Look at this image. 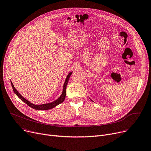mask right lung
I'll use <instances>...</instances> for the list:
<instances>
[{
    "mask_svg": "<svg viewBox=\"0 0 151 151\" xmlns=\"http://www.w3.org/2000/svg\"><path fill=\"white\" fill-rule=\"evenodd\" d=\"M72 72L69 73L68 74V75L67 76V77L66 78V80H65V82L64 83V85H63V92H62V95L60 96V97L57 100H55L54 101L52 102V103H46V104H43V105H34V104H32L31 103V102H29V101H28L27 99H25L24 97H22V96H21L19 92L17 91V89L15 88V87L14 86L12 82H11V86H12L13 87V89L14 91V92H15V94L18 96V97L21 99V100H22L23 101H24V103H25L26 104H27V105L30 106L31 108L34 109H37V110H47V109H52L53 108H54L55 106H56L57 105H59V104L62 103L65 99V97H66V86H67V84H68V80H69V77H70L71 75L72 74Z\"/></svg>",
    "mask_w": 151,
    "mask_h": 151,
    "instance_id": "obj_1",
    "label": "right lung"
}]
</instances>
